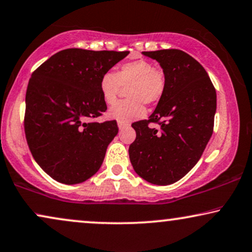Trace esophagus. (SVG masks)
Instances as JSON below:
<instances>
[{
    "instance_id": "obj_1",
    "label": "esophagus",
    "mask_w": 252,
    "mask_h": 252,
    "mask_svg": "<svg viewBox=\"0 0 252 252\" xmlns=\"http://www.w3.org/2000/svg\"><path fill=\"white\" fill-rule=\"evenodd\" d=\"M118 127L119 129H125V128H128L129 127V124L128 123H122V122H118Z\"/></svg>"
}]
</instances>
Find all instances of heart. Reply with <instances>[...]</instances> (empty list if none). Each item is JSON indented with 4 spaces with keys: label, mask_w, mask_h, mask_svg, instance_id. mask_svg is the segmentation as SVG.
I'll list each match as a JSON object with an SVG mask.
<instances>
[{
    "label": "heart",
    "mask_w": 252,
    "mask_h": 252,
    "mask_svg": "<svg viewBox=\"0 0 252 252\" xmlns=\"http://www.w3.org/2000/svg\"><path fill=\"white\" fill-rule=\"evenodd\" d=\"M166 78L162 69L147 60H136L122 64L116 71L103 74L99 91L106 104L116 102L123 87L126 88L125 100H120L107 111L111 119L130 123L146 114L143 104H154L161 99L165 91Z\"/></svg>",
    "instance_id": "heart-1"
}]
</instances>
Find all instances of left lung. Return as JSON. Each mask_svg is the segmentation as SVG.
I'll return each mask as SVG.
<instances>
[{
    "label": "left lung",
    "instance_id": "obj_1",
    "mask_svg": "<svg viewBox=\"0 0 252 252\" xmlns=\"http://www.w3.org/2000/svg\"><path fill=\"white\" fill-rule=\"evenodd\" d=\"M159 63L165 91L148 120L134 123L136 138L128 154L140 177L169 185L184 177L210 141L217 112V93L199 62L181 50L142 52ZM160 122L161 129H150Z\"/></svg>",
    "mask_w": 252,
    "mask_h": 252
}]
</instances>
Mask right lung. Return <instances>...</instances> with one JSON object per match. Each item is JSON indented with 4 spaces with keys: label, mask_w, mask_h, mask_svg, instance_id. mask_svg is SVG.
Here are the masks:
<instances>
[{
    "label": "right lung",
    "mask_w": 252,
    "mask_h": 252,
    "mask_svg": "<svg viewBox=\"0 0 252 252\" xmlns=\"http://www.w3.org/2000/svg\"><path fill=\"white\" fill-rule=\"evenodd\" d=\"M128 53L68 48L32 74L25 96L26 141L35 162L57 182L78 184L99 170L118 126L116 120H87L106 111L100 77Z\"/></svg>",
    "instance_id": "right-lung-1"
}]
</instances>
